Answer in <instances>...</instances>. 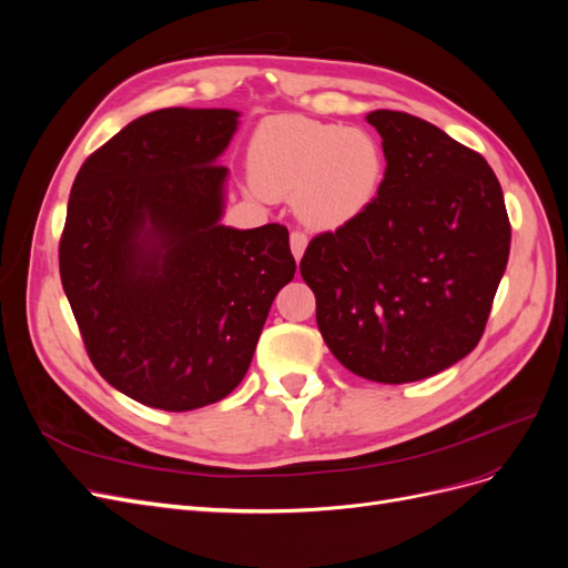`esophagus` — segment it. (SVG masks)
I'll return each instance as SVG.
<instances>
[{
	"label": "esophagus",
	"instance_id": "1",
	"mask_svg": "<svg viewBox=\"0 0 568 568\" xmlns=\"http://www.w3.org/2000/svg\"><path fill=\"white\" fill-rule=\"evenodd\" d=\"M288 242H291V253H294L296 261H301L303 253H305V246H307V234L301 232V230H294V232H291Z\"/></svg>",
	"mask_w": 568,
	"mask_h": 568
}]
</instances>
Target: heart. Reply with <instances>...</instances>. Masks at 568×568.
Wrapping results in <instances>:
<instances>
[{
    "mask_svg": "<svg viewBox=\"0 0 568 568\" xmlns=\"http://www.w3.org/2000/svg\"><path fill=\"white\" fill-rule=\"evenodd\" d=\"M384 173L382 149L357 128L303 115H272L248 146V178L261 196L296 199L311 227L336 230L363 213Z\"/></svg>",
    "mask_w": 568,
    "mask_h": 568,
    "instance_id": "1",
    "label": "heart"
}]
</instances>
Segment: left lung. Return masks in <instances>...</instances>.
<instances>
[{
  "instance_id": "8db88e82",
  "label": "left lung",
  "mask_w": 568,
  "mask_h": 568,
  "mask_svg": "<svg viewBox=\"0 0 568 568\" xmlns=\"http://www.w3.org/2000/svg\"><path fill=\"white\" fill-rule=\"evenodd\" d=\"M386 173L367 209L307 244L301 274L338 363L382 384L434 376L484 336L511 242L503 189L474 149L372 111Z\"/></svg>"
}]
</instances>
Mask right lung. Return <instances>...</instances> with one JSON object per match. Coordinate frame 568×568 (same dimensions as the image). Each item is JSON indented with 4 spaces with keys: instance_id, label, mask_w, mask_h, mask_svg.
Instances as JSON below:
<instances>
[{
    "instance_id": "add662e5",
    "label": "right lung",
    "mask_w": 568,
    "mask_h": 568,
    "mask_svg": "<svg viewBox=\"0 0 568 568\" xmlns=\"http://www.w3.org/2000/svg\"><path fill=\"white\" fill-rule=\"evenodd\" d=\"M230 109H161L82 163L59 242L92 365L132 400L189 412L230 395L294 280L288 230L220 225Z\"/></svg>"
}]
</instances>
